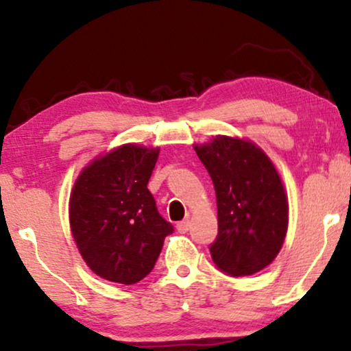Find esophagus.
Segmentation results:
<instances>
[{"label": "esophagus", "instance_id": "obj_1", "mask_svg": "<svg viewBox=\"0 0 351 351\" xmlns=\"http://www.w3.org/2000/svg\"><path fill=\"white\" fill-rule=\"evenodd\" d=\"M189 226H191V223H189V219H183V221H180L178 224H176V230H178V232H188L189 231Z\"/></svg>", "mask_w": 351, "mask_h": 351}]
</instances>
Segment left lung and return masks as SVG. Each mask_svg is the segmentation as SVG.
<instances>
[{
  "label": "left lung",
  "mask_w": 351,
  "mask_h": 351,
  "mask_svg": "<svg viewBox=\"0 0 351 351\" xmlns=\"http://www.w3.org/2000/svg\"><path fill=\"white\" fill-rule=\"evenodd\" d=\"M194 149L217 194L213 263L234 278L258 273L276 258L287 232L289 205L276 168L244 139L217 136Z\"/></svg>",
  "instance_id": "1"
}]
</instances>
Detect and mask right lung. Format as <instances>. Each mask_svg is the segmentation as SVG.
Here are the masks:
<instances>
[{
  "label": "right lung",
  "mask_w": 351,
  "mask_h": 351,
  "mask_svg": "<svg viewBox=\"0 0 351 351\" xmlns=\"http://www.w3.org/2000/svg\"><path fill=\"white\" fill-rule=\"evenodd\" d=\"M158 149L125 144L86 167L70 194V228L97 276L136 284L151 273L173 224L158 213L147 183Z\"/></svg>",
  "instance_id": "1"
}]
</instances>
